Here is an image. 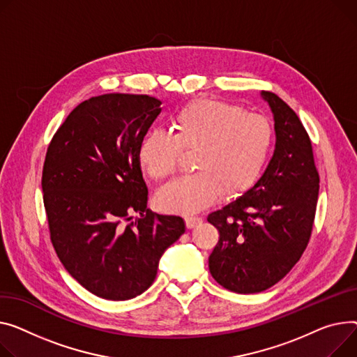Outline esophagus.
<instances>
[{"mask_svg": "<svg viewBox=\"0 0 357 357\" xmlns=\"http://www.w3.org/2000/svg\"><path fill=\"white\" fill-rule=\"evenodd\" d=\"M201 222H202V218H201V217H186V218H185L186 228H189V229L198 227Z\"/></svg>", "mask_w": 357, "mask_h": 357, "instance_id": "34e87169", "label": "esophagus"}]
</instances>
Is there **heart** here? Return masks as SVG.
Segmentation results:
<instances>
[{"label": "heart", "mask_w": 357, "mask_h": 357, "mask_svg": "<svg viewBox=\"0 0 357 357\" xmlns=\"http://www.w3.org/2000/svg\"><path fill=\"white\" fill-rule=\"evenodd\" d=\"M174 135L151 129L140 139L137 159L155 181L178 171L183 152H195L197 174L182 178L158 195L169 212L194 213L224 198L245 194L257 182L273 146V128L264 116L221 100L198 99L172 116Z\"/></svg>", "instance_id": "heart-1"}]
</instances>
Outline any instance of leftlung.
Wrapping results in <instances>:
<instances>
[{
    "label": "left lung",
    "instance_id": "1",
    "mask_svg": "<svg viewBox=\"0 0 357 357\" xmlns=\"http://www.w3.org/2000/svg\"><path fill=\"white\" fill-rule=\"evenodd\" d=\"M274 114L275 151L266 172L236 201L208 215L220 232L209 271L229 291L273 287L297 264L310 241L319 198L312 140L296 112L263 91Z\"/></svg>",
    "mask_w": 357,
    "mask_h": 357
}]
</instances>
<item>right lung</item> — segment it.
Here are the masks:
<instances>
[{
	"instance_id": "right-lung-1",
	"label": "right lung",
	"mask_w": 357,
	"mask_h": 357,
	"mask_svg": "<svg viewBox=\"0 0 357 357\" xmlns=\"http://www.w3.org/2000/svg\"><path fill=\"white\" fill-rule=\"evenodd\" d=\"M159 113L160 100L146 94L90 98L47 148L41 188L52 244L70 275L106 300L146 291L185 232L181 217L146 208L137 146Z\"/></svg>"
}]
</instances>
